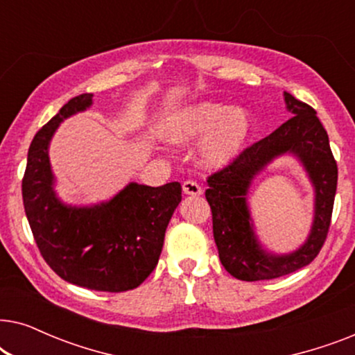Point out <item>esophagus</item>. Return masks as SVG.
I'll return each mask as SVG.
<instances>
[{
  "label": "esophagus",
  "mask_w": 355,
  "mask_h": 355,
  "mask_svg": "<svg viewBox=\"0 0 355 355\" xmlns=\"http://www.w3.org/2000/svg\"><path fill=\"white\" fill-rule=\"evenodd\" d=\"M182 192L186 193V196L197 197V196H202V187L198 186L197 182H193V181H184Z\"/></svg>",
  "instance_id": "1"
}]
</instances>
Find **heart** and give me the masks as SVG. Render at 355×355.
Masks as SVG:
<instances>
[{
    "label": "heart",
    "mask_w": 355,
    "mask_h": 355,
    "mask_svg": "<svg viewBox=\"0 0 355 355\" xmlns=\"http://www.w3.org/2000/svg\"><path fill=\"white\" fill-rule=\"evenodd\" d=\"M254 118L244 106L203 100L174 111L163 128L168 142L186 145L202 139L198 162L207 169L230 166L245 152Z\"/></svg>",
    "instance_id": "1"
}]
</instances>
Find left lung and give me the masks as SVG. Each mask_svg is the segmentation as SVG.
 Returning a JSON list of instances; mask_svg holds the SVG:
<instances>
[{"label": "left lung", "instance_id": "left-lung-1", "mask_svg": "<svg viewBox=\"0 0 355 355\" xmlns=\"http://www.w3.org/2000/svg\"><path fill=\"white\" fill-rule=\"evenodd\" d=\"M286 108L294 116L268 137L245 148L230 166L207 179V202L213 216V237L223 266L242 281L273 279L309 265L327 239L336 196L338 166L328 134L317 111L284 92ZM283 154H293L303 164L314 186V221L304 244L289 254H273L258 241L248 202L253 179Z\"/></svg>", "mask_w": 355, "mask_h": 355}]
</instances>
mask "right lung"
I'll list each match as a JSON object with an SVG mask.
<instances>
[{
  "instance_id": "add662e5",
  "label": "right lung",
  "mask_w": 355,
  "mask_h": 355,
  "mask_svg": "<svg viewBox=\"0 0 355 355\" xmlns=\"http://www.w3.org/2000/svg\"><path fill=\"white\" fill-rule=\"evenodd\" d=\"M92 96H74L35 134L22 179L24 208L38 250L58 276L80 288L123 293L142 284L157 266L182 189L179 182H129L95 205L60 200L48 148L62 121L90 108Z\"/></svg>"
}]
</instances>
